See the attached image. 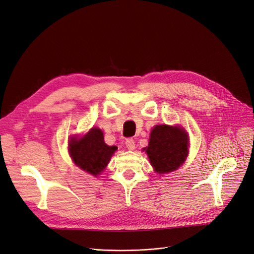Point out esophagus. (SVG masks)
I'll return each mask as SVG.
<instances>
[{"label": "esophagus", "mask_w": 254, "mask_h": 254, "mask_svg": "<svg viewBox=\"0 0 254 254\" xmlns=\"http://www.w3.org/2000/svg\"><path fill=\"white\" fill-rule=\"evenodd\" d=\"M126 146L127 149H130V151H133V149L135 148V141L133 139H127L126 140Z\"/></svg>", "instance_id": "esophagus-1"}]
</instances>
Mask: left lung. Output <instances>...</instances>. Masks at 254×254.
<instances>
[{
	"label": "left lung",
	"mask_w": 254,
	"mask_h": 254,
	"mask_svg": "<svg viewBox=\"0 0 254 254\" xmlns=\"http://www.w3.org/2000/svg\"><path fill=\"white\" fill-rule=\"evenodd\" d=\"M145 153L157 173L174 172L182 165L189 155V136L179 127L156 126Z\"/></svg>",
	"instance_id": "1"
}]
</instances>
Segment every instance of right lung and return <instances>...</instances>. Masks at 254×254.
<instances>
[{
    "mask_svg": "<svg viewBox=\"0 0 254 254\" xmlns=\"http://www.w3.org/2000/svg\"><path fill=\"white\" fill-rule=\"evenodd\" d=\"M116 149V146L106 144L102 130L97 127H92L82 138L73 137L69 142V153L74 163L93 176L105 170Z\"/></svg>",
    "mask_w": 254,
    "mask_h": 254,
    "instance_id": "1",
    "label": "right lung"
}]
</instances>
